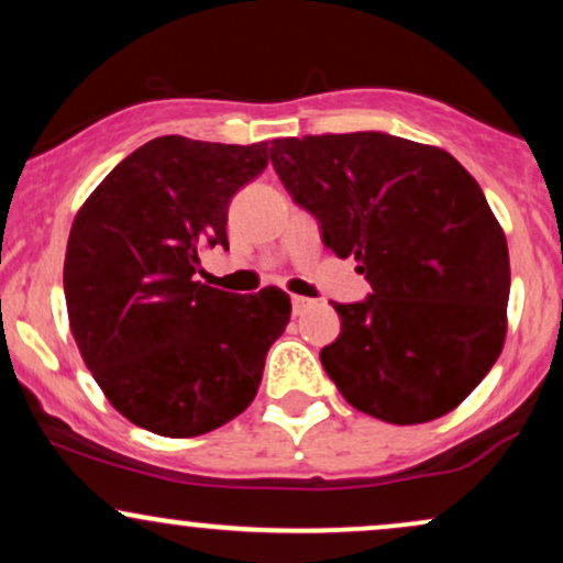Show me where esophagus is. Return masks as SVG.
<instances>
[{
  "instance_id": "1",
  "label": "esophagus",
  "mask_w": 563,
  "mask_h": 563,
  "mask_svg": "<svg viewBox=\"0 0 563 563\" xmlns=\"http://www.w3.org/2000/svg\"><path fill=\"white\" fill-rule=\"evenodd\" d=\"M290 307H294V314H303L309 307H314V299H307V296H294V299H290Z\"/></svg>"
}]
</instances>
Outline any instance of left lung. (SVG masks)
Wrapping results in <instances>:
<instances>
[{"instance_id":"left-lung-1","label":"left lung","mask_w":563,"mask_h":563,"mask_svg":"<svg viewBox=\"0 0 563 563\" xmlns=\"http://www.w3.org/2000/svg\"><path fill=\"white\" fill-rule=\"evenodd\" d=\"M269 158L325 249L360 262L363 301L333 303L320 352L344 399L386 423H426L468 397L506 339L508 243L450 153L386 132L273 140Z\"/></svg>"}]
</instances>
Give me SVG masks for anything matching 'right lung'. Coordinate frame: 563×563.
<instances>
[{
	"label": "right lung",
	"instance_id": "obj_1",
	"mask_svg": "<svg viewBox=\"0 0 563 563\" xmlns=\"http://www.w3.org/2000/svg\"><path fill=\"white\" fill-rule=\"evenodd\" d=\"M267 158V142L166 134L129 153L74 219L63 267L70 331L100 389L140 429L198 437L254 402L288 325V294H230L196 273L200 251L228 249L230 200Z\"/></svg>",
	"mask_w": 563,
	"mask_h": 563
}]
</instances>
